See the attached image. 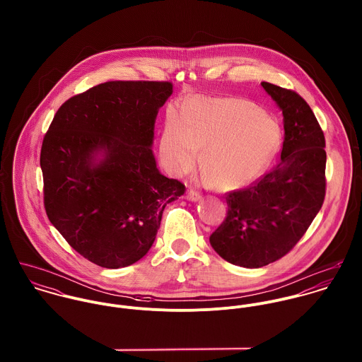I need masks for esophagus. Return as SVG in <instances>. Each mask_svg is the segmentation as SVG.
<instances>
[{
  "label": "esophagus",
  "mask_w": 362,
  "mask_h": 362,
  "mask_svg": "<svg viewBox=\"0 0 362 362\" xmlns=\"http://www.w3.org/2000/svg\"><path fill=\"white\" fill-rule=\"evenodd\" d=\"M187 199L191 201V202H198V201L201 199V194L191 189V191H188V194H187Z\"/></svg>",
  "instance_id": "34e87169"
}]
</instances>
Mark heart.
<instances>
[{
  "instance_id": "obj_1",
  "label": "heart",
  "mask_w": 362,
  "mask_h": 362,
  "mask_svg": "<svg viewBox=\"0 0 362 362\" xmlns=\"http://www.w3.org/2000/svg\"><path fill=\"white\" fill-rule=\"evenodd\" d=\"M280 145V128L258 105L234 98L195 96L168 110L160 141L167 168H191L202 148L201 165L223 189L241 188L266 170Z\"/></svg>"
}]
</instances>
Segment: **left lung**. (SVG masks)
Returning <instances> with one entry per match:
<instances>
[{"instance_id":"8db88e82","label":"left lung","mask_w":362,"mask_h":362,"mask_svg":"<svg viewBox=\"0 0 362 362\" xmlns=\"http://www.w3.org/2000/svg\"><path fill=\"white\" fill-rule=\"evenodd\" d=\"M260 85L283 112L280 160L251 187L227 195V217L209 238L224 260L250 269L293 250L320 210L326 189L325 135L310 105L294 90Z\"/></svg>"}]
</instances>
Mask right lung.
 Masks as SVG:
<instances>
[{"label":"right lung","mask_w":362,"mask_h":362,"mask_svg":"<svg viewBox=\"0 0 362 362\" xmlns=\"http://www.w3.org/2000/svg\"><path fill=\"white\" fill-rule=\"evenodd\" d=\"M170 82L111 81L62 104L45 135L40 167L52 226L83 258L129 266L155 243L163 210L185 192L152 151Z\"/></svg>","instance_id":"obj_1"}]
</instances>
